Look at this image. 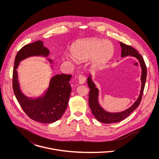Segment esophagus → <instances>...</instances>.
I'll return each mask as SVG.
<instances>
[{"label":"esophagus","instance_id":"esophagus-1","mask_svg":"<svg viewBox=\"0 0 159 159\" xmlns=\"http://www.w3.org/2000/svg\"><path fill=\"white\" fill-rule=\"evenodd\" d=\"M78 81H79V83L80 84H84L86 81V76L84 75H80L79 76H78Z\"/></svg>","mask_w":159,"mask_h":159}]
</instances>
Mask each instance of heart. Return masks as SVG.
<instances>
[{
	"mask_svg": "<svg viewBox=\"0 0 159 159\" xmlns=\"http://www.w3.org/2000/svg\"><path fill=\"white\" fill-rule=\"evenodd\" d=\"M113 52V47L110 41L94 38L80 41L71 50L74 59L79 61L91 59L92 67L95 68L102 67L110 59Z\"/></svg>",
	"mask_w": 159,
	"mask_h": 159,
	"instance_id": "b5f03b06",
	"label": "heart"
}]
</instances>
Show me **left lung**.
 <instances>
[{
	"label": "left lung",
	"mask_w": 159,
	"mask_h": 159,
	"mask_svg": "<svg viewBox=\"0 0 159 159\" xmlns=\"http://www.w3.org/2000/svg\"><path fill=\"white\" fill-rule=\"evenodd\" d=\"M120 45L122 49L121 57H125L127 56H131L136 57L140 63V66L142 69L141 73V89L139 96L134 104L127 110L116 113H111L104 110L99 105L98 101V89L95 88V84L91 80V76L88 77V84L90 88V92L89 93V105L91 108L92 113L94 117L100 122L105 124H111L120 122L132 113L136 108L139 105L142 99V96L145 86L146 76H147V69L144 61L141 54L138 53L135 48L131 46L125 45L122 42H120Z\"/></svg>",
	"instance_id": "obj_1"
}]
</instances>
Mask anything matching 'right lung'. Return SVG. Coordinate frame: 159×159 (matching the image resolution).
Here are the masks:
<instances>
[{"label":"right lung","mask_w":159,"mask_h":159,"mask_svg":"<svg viewBox=\"0 0 159 159\" xmlns=\"http://www.w3.org/2000/svg\"><path fill=\"white\" fill-rule=\"evenodd\" d=\"M49 52V50L43 46V43L40 40L24 46L15 57L13 71V89L23 111L34 120L45 124L57 121L64 113L71 91L69 83L71 75H55L51 79L45 94L43 97L31 99L25 96L20 89L16 68L20 62L27 57L34 56L46 57ZM49 61L52 62V60Z\"/></svg>","instance_id":"right-lung-1"}]
</instances>
